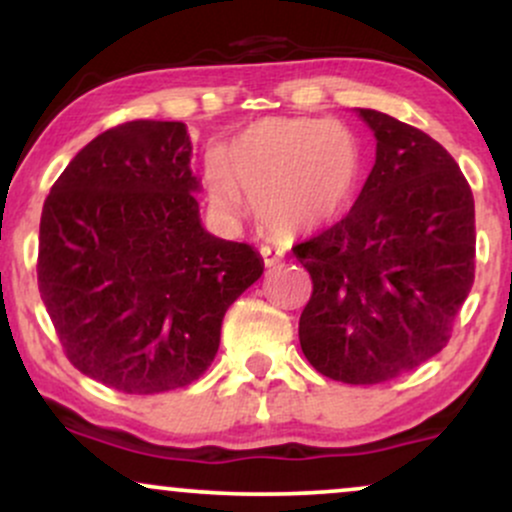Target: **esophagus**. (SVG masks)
<instances>
[{
  "instance_id": "1",
  "label": "esophagus",
  "mask_w": 512,
  "mask_h": 512,
  "mask_svg": "<svg viewBox=\"0 0 512 512\" xmlns=\"http://www.w3.org/2000/svg\"><path fill=\"white\" fill-rule=\"evenodd\" d=\"M260 255H262V260H264V264H267V267H274L276 262L284 260L286 250L279 248V245H262Z\"/></svg>"
}]
</instances>
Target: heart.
<instances>
[{"label": "heart", "mask_w": 512, "mask_h": 512, "mask_svg": "<svg viewBox=\"0 0 512 512\" xmlns=\"http://www.w3.org/2000/svg\"><path fill=\"white\" fill-rule=\"evenodd\" d=\"M363 178V151L342 122L274 117L240 132L207 170L216 209L238 214L245 195L274 233L315 231L342 219Z\"/></svg>", "instance_id": "b5f03b06"}]
</instances>
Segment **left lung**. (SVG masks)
Returning a JSON list of instances; mask_svg holds the SVG:
<instances>
[{
	"mask_svg": "<svg viewBox=\"0 0 512 512\" xmlns=\"http://www.w3.org/2000/svg\"><path fill=\"white\" fill-rule=\"evenodd\" d=\"M375 166L349 214L293 245L313 296L298 322L305 358L346 385H378L448 344L474 284V197L436 139L358 108Z\"/></svg>",
	"mask_w": 512,
	"mask_h": 512,
	"instance_id": "obj_1",
	"label": "left lung"
}]
</instances>
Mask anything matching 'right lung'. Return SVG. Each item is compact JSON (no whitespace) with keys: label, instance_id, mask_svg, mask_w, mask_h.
<instances>
[{"label":"right lung","instance_id":"right-lung-1","mask_svg":"<svg viewBox=\"0 0 512 512\" xmlns=\"http://www.w3.org/2000/svg\"><path fill=\"white\" fill-rule=\"evenodd\" d=\"M190 156L182 122H125L88 142L43 204L38 289L64 354L127 395L195 383L264 269L248 243L204 231Z\"/></svg>","mask_w":512,"mask_h":512}]
</instances>
